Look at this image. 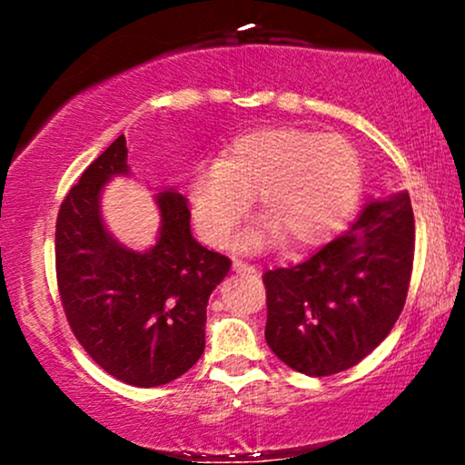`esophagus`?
<instances>
[{
	"label": "esophagus",
	"instance_id": "obj_1",
	"mask_svg": "<svg viewBox=\"0 0 465 465\" xmlns=\"http://www.w3.org/2000/svg\"><path fill=\"white\" fill-rule=\"evenodd\" d=\"M233 271H236V273H244V275H255L258 273V269H255L253 264H247V262H233Z\"/></svg>",
	"mask_w": 465,
	"mask_h": 465
}]
</instances>
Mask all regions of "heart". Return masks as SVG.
<instances>
[{
    "label": "heart",
    "mask_w": 465,
    "mask_h": 465,
    "mask_svg": "<svg viewBox=\"0 0 465 465\" xmlns=\"http://www.w3.org/2000/svg\"><path fill=\"white\" fill-rule=\"evenodd\" d=\"M362 188L354 143L297 126H269L240 135L221 162H203L190 179V205L199 233L223 247L247 216L251 199L262 218L240 240L255 249L280 236L286 247H311L343 225Z\"/></svg>",
    "instance_id": "heart-1"
}]
</instances>
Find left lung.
I'll use <instances>...</instances> for the list:
<instances>
[{"label": "left lung", "mask_w": 465, "mask_h": 465, "mask_svg": "<svg viewBox=\"0 0 465 465\" xmlns=\"http://www.w3.org/2000/svg\"><path fill=\"white\" fill-rule=\"evenodd\" d=\"M415 221L407 192L370 201L348 232L264 273L266 343L306 376H332L385 341L407 302Z\"/></svg>", "instance_id": "left-lung-1"}]
</instances>
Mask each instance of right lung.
I'll return each mask as SVG.
<instances>
[{"label": "right lung", "mask_w": 465, "mask_h": 465, "mask_svg": "<svg viewBox=\"0 0 465 465\" xmlns=\"http://www.w3.org/2000/svg\"><path fill=\"white\" fill-rule=\"evenodd\" d=\"M120 135L61 203L56 218V282L78 343L106 373L133 387H159L205 350V308L232 260L192 238L183 194L159 192L162 214L153 249H126L106 232L100 192L129 174Z\"/></svg>", "instance_id": "1"}]
</instances>
